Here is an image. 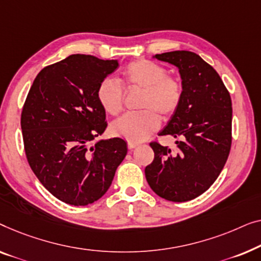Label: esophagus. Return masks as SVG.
<instances>
[{"instance_id": "34e87169", "label": "esophagus", "mask_w": 261, "mask_h": 261, "mask_svg": "<svg viewBox=\"0 0 261 261\" xmlns=\"http://www.w3.org/2000/svg\"><path fill=\"white\" fill-rule=\"evenodd\" d=\"M138 145H139L138 143H132V142L127 143V148H129V150H134L135 148H137Z\"/></svg>"}]
</instances>
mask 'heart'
I'll return each mask as SVG.
<instances>
[{
  "label": "heart",
  "mask_w": 261,
  "mask_h": 261,
  "mask_svg": "<svg viewBox=\"0 0 261 261\" xmlns=\"http://www.w3.org/2000/svg\"><path fill=\"white\" fill-rule=\"evenodd\" d=\"M120 83L129 91H143L139 104L143 111L129 113L111 124L112 134L129 142H142L153 134L160 127L159 115L171 118L182 104V83L155 61L137 59L129 62L122 71ZM97 98L106 113L116 116L124 108L125 92L118 82L104 79L98 86Z\"/></svg>",
  "instance_id": "b5f03b06"
}]
</instances>
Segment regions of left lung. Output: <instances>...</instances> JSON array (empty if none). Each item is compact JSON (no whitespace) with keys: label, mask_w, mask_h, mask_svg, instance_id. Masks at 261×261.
I'll return each mask as SVG.
<instances>
[{"label":"left lung","mask_w":261,"mask_h":261,"mask_svg":"<svg viewBox=\"0 0 261 261\" xmlns=\"http://www.w3.org/2000/svg\"><path fill=\"white\" fill-rule=\"evenodd\" d=\"M156 59L179 69L183 100L159 136H174L176 148L150 143L155 159L145 177L157 195L186 202L203 194L225 167L232 145V100L218 72L196 53L174 50Z\"/></svg>","instance_id":"left-lung-1"}]
</instances>
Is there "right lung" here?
Returning <instances> with one entry per match:
<instances>
[{
	"label": "right lung",
	"mask_w": 261,
	"mask_h": 261,
	"mask_svg": "<svg viewBox=\"0 0 261 261\" xmlns=\"http://www.w3.org/2000/svg\"><path fill=\"white\" fill-rule=\"evenodd\" d=\"M118 66L117 60L73 54L42 68L25 98V157L42 186L65 203L87 205L100 199L126 156L122 138L90 145L108 126L98 86Z\"/></svg>",
	"instance_id": "obj_1"
}]
</instances>
